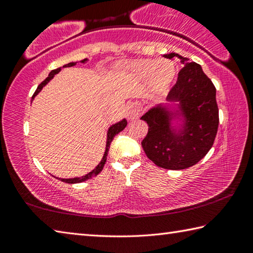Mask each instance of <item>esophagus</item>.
<instances>
[{"label": "esophagus", "mask_w": 253, "mask_h": 253, "mask_svg": "<svg viewBox=\"0 0 253 253\" xmlns=\"http://www.w3.org/2000/svg\"><path fill=\"white\" fill-rule=\"evenodd\" d=\"M140 114V108L137 104H130L127 106V118L128 119H135L139 116Z\"/></svg>", "instance_id": "1"}]
</instances>
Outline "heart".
I'll return each mask as SVG.
<instances>
[{
  "label": "heart",
  "instance_id": "obj_1",
  "mask_svg": "<svg viewBox=\"0 0 253 253\" xmlns=\"http://www.w3.org/2000/svg\"><path fill=\"white\" fill-rule=\"evenodd\" d=\"M131 71L139 78L149 77L154 90L164 91L174 78L175 67L168 60H163L160 62H157L156 60H145L134 63L131 66Z\"/></svg>",
  "mask_w": 253,
  "mask_h": 253
}]
</instances>
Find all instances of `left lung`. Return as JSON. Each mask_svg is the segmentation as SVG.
I'll list each match as a JSON object with an SVG mask.
<instances>
[{
  "mask_svg": "<svg viewBox=\"0 0 253 253\" xmlns=\"http://www.w3.org/2000/svg\"><path fill=\"white\" fill-rule=\"evenodd\" d=\"M183 68L177 81L168 96L169 101H177L178 110L173 113L158 105L143 115L148 132L142 142L144 152L154 164L166 169H184L195 165L207 155L215 139L219 126L216 89L199 63L190 61L177 53ZM183 117L182 129H172L173 117Z\"/></svg>",
  "mask_w": 253,
  "mask_h": 253,
  "instance_id": "8db88e82",
  "label": "left lung"
}]
</instances>
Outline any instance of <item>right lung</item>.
<instances>
[{"instance_id":"obj_1","label":"right lung","mask_w":253,"mask_h":253,"mask_svg":"<svg viewBox=\"0 0 253 253\" xmlns=\"http://www.w3.org/2000/svg\"><path fill=\"white\" fill-rule=\"evenodd\" d=\"M88 59H84V60H81L80 62H83V63H84L85 61H87ZM76 63L77 62H70V63H68V65H65L63 66L62 68H66V67H72V66H76ZM61 70V68H58V69H54V70H52L49 74V76L46 77V78L42 81V83L38 85V88H37V90H36V92L33 93V96H32V99H34V97H36L38 93H39L40 91H41V89L44 87V85L49 83V81L53 78L54 77V75L55 74H58V72ZM127 126V121L126 119H123L122 122H119V123H117V124H115V125H113L111 126L109 129H108V132H107V142H106V149H105V154H104V156H102V160H101V162L99 163V164H98L97 166H96V169H92L90 173H88V174H85V175H84V176H81V177H75V178H60V181H62V182H65V183H69V184H75V183H81V182H84V181H87V179H89V178H91V177H93V176H96V175H98L99 174L101 170H102V169H104V165H105V163H106V161H107V155H108V151H109V147H110V144H111V142H113V139H114V137L116 136L118 132H121L123 129H125V127Z\"/></svg>"}]
</instances>
